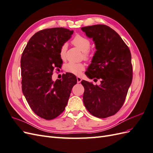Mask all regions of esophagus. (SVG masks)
Masks as SVG:
<instances>
[{"label":"esophagus","instance_id":"obj_1","mask_svg":"<svg viewBox=\"0 0 153 153\" xmlns=\"http://www.w3.org/2000/svg\"><path fill=\"white\" fill-rule=\"evenodd\" d=\"M76 80H77V82H78V83H80L81 81L82 80L81 77H80V76H77V77H76Z\"/></svg>","mask_w":153,"mask_h":153}]
</instances>
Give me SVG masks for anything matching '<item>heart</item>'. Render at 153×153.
<instances>
[{
    "label": "heart",
    "instance_id": "heart-1",
    "mask_svg": "<svg viewBox=\"0 0 153 153\" xmlns=\"http://www.w3.org/2000/svg\"><path fill=\"white\" fill-rule=\"evenodd\" d=\"M71 43L75 47L82 52V56L85 60L89 61L92 59V53L91 50L90 49L91 41L89 39L84 36L77 34L74 37V38L71 41ZM66 45L63 44L59 50V56L62 61L66 60ZM64 69L68 73H70L75 75H79L85 69V65L84 63L82 62H69L66 64L65 66H64Z\"/></svg>",
    "mask_w": 153,
    "mask_h": 153
}]
</instances>
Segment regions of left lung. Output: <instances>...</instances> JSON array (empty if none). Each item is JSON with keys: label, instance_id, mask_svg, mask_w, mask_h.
<instances>
[{"label": "left lung", "instance_id": "obj_1", "mask_svg": "<svg viewBox=\"0 0 153 153\" xmlns=\"http://www.w3.org/2000/svg\"><path fill=\"white\" fill-rule=\"evenodd\" d=\"M82 30L92 38L97 50L85 75L96 81L101 79L100 85L81 82L85 90L84 105L96 117L112 116L123 106L132 82L130 50L117 32L107 25L87 26Z\"/></svg>", "mask_w": 153, "mask_h": 153}]
</instances>
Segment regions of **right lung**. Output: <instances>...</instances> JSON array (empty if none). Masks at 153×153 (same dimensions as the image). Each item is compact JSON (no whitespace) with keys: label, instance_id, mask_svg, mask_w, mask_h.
Segmentation results:
<instances>
[{"label":"right lung","instance_id":"obj_1","mask_svg":"<svg viewBox=\"0 0 153 153\" xmlns=\"http://www.w3.org/2000/svg\"><path fill=\"white\" fill-rule=\"evenodd\" d=\"M73 30L59 27L43 29L32 36L21 57L22 92L32 110L39 117L52 120L65 109L76 76L63 74L53 82L55 68H61V46L71 38ZM58 69V68H57Z\"/></svg>","mask_w":153,"mask_h":153}]
</instances>
